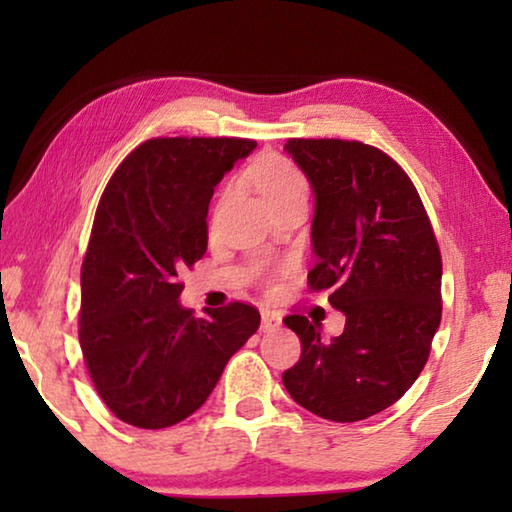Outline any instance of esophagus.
<instances>
[{
  "label": "esophagus",
  "instance_id": "obj_1",
  "mask_svg": "<svg viewBox=\"0 0 512 512\" xmlns=\"http://www.w3.org/2000/svg\"><path fill=\"white\" fill-rule=\"evenodd\" d=\"M282 325V320L277 318L273 311H262V329L264 332H271V329H277Z\"/></svg>",
  "mask_w": 512,
  "mask_h": 512
}]
</instances>
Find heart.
<instances>
[{
  "instance_id": "heart-1",
  "label": "heart",
  "mask_w": 512,
  "mask_h": 512,
  "mask_svg": "<svg viewBox=\"0 0 512 512\" xmlns=\"http://www.w3.org/2000/svg\"><path fill=\"white\" fill-rule=\"evenodd\" d=\"M248 178L273 212L307 203V178L296 164L280 155H262L255 160L248 169Z\"/></svg>"
}]
</instances>
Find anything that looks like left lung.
<instances>
[{
	"mask_svg": "<svg viewBox=\"0 0 512 512\" xmlns=\"http://www.w3.org/2000/svg\"><path fill=\"white\" fill-rule=\"evenodd\" d=\"M284 149L316 196L311 291H329L345 314L341 336L293 314L284 325L302 354L282 375L302 409L357 422L409 391L438 332L443 259L431 221L404 169L363 142L289 140Z\"/></svg>",
	"mask_w": 512,
	"mask_h": 512,
	"instance_id": "left-lung-1",
	"label": "left lung"
}]
</instances>
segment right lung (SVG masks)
Wrapping results in <instances>:
<instances>
[{"label":"right lung","instance_id":"add662e5","mask_svg":"<svg viewBox=\"0 0 512 512\" xmlns=\"http://www.w3.org/2000/svg\"><path fill=\"white\" fill-rule=\"evenodd\" d=\"M257 146L237 137H158L103 192L81 268L79 341L92 384L133 427L164 429L201 409L225 363L257 332L246 302L180 305L178 273L207 250L214 187Z\"/></svg>","mask_w":512,"mask_h":512}]
</instances>
